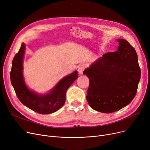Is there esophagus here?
<instances>
[{
	"mask_svg": "<svg viewBox=\"0 0 150 150\" xmlns=\"http://www.w3.org/2000/svg\"><path fill=\"white\" fill-rule=\"evenodd\" d=\"M85 67H86V66L84 64H81L78 66V73H79L80 75H81L83 74L84 70L85 69Z\"/></svg>",
	"mask_w": 150,
	"mask_h": 150,
	"instance_id": "34e87169",
	"label": "esophagus"
}]
</instances>
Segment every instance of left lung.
<instances>
[{
  "label": "left lung",
  "mask_w": 150,
  "mask_h": 150,
  "mask_svg": "<svg viewBox=\"0 0 150 150\" xmlns=\"http://www.w3.org/2000/svg\"><path fill=\"white\" fill-rule=\"evenodd\" d=\"M116 52H109L85 69L89 79L86 99L89 106L103 113H111L129 104L140 79V68L134 48L125 39H118Z\"/></svg>",
  "instance_id": "1"
}]
</instances>
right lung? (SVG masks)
Segmentation results:
<instances>
[{"label":"right lung","instance_id":"add662e5","mask_svg":"<svg viewBox=\"0 0 150 150\" xmlns=\"http://www.w3.org/2000/svg\"><path fill=\"white\" fill-rule=\"evenodd\" d=\"M25 48V44L22 43L12 61L10 79L16 96L23 105L39 114H49L56 112L64 105L66 91L77 79L78 72L76 70L63 78L49 93L38 95L30 91L23 81L22 62Z\"/></svg>","mask_w":150,"mask_h":150}]
</instances>
